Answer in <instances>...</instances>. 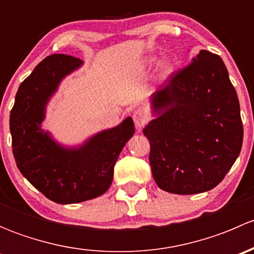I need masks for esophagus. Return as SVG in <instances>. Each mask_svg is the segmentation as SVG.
<instances>
[{
  "label": "esophagus",
  "mask_w": 254,
  "mask_h": 254,
  "mask_svg": "<svg viewBox=\"0 0 254 254\" xmlns=\"http://www.w3.org/2000/svg\"><path fill=\"white\" fill-rule=\"evenodd\" d=\"M132 119H134L135 127H136L137 129H141L143 125L148 122L147 114H146V112L142 111V109L135 111L134 114H132Z\"/></svg>",
  "instance_id": "obj_1"
}]
</instances>
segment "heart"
Masks as SVG:
<instances>
[{"instance_id":"heart-1","label":"heart","mask_w":254,"mask_h":254,"mask_svg":"<svg viewBox=\"0 0 254 254\" xmlns=\"http://www.w3.org/2000/svg\"><path fill=\"white\" fill-rule=\"evenodd\" d=\"M157 63L159 64L157 65V78L160 81H166L167 78H170L172 73L175 72V64L171 59H163V60L158 61L157 56L150 55L146 56L142 60V65L147 68L153 67Z\"/></svg>"}]
</instances>
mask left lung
<instances>
[{"label": "left lung", "instance_id": "left-lung-1", "mask_svg": "<svg viewBox=\"0 0 254 254\" xmlns=\"http://www.w3.org/2000/svg\"><path fill=\"white\" fill-rule=\"evenodd\" d=\"M153 179L162 190L198 194L215 188L237 160L243 127L236 89L219 55L200 50L150 98Z\"/></svg>", "mask_w": 254, "mask_h": 254}]
</instances>
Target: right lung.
Wrapping results in <instances>:
<instances>
[{
    "mask_svg": "<svg viewBox=\"0 0 254 254\" xmlns=\"http://www.w3.org/2000/svg\"><path fill=\"white\" fill-rule=\"evenodd\" d=\"M82 64L63 54L45 58L20 83L9 115L18 170L40 193L58 204L81 203L106 193L112 184L115 162L135 132L134 122L127 117L81 145L65 146L43 129L49 101L61 81Z\"/></svg>",
    "mask_w": 254,
    "mask_h": 254,
    "instance_id": "add662e5",
    "label": "right lung"
}]
</instances>
